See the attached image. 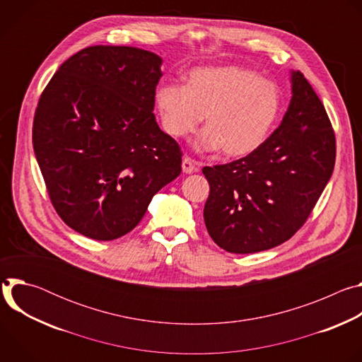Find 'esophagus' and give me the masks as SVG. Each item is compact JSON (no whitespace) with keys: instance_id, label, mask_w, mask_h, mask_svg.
Returning <instances> with one entry per match:
<instances>
[{"instance_id":"esophagus-1","label":"esophagus","mask_w":362,"mask_h":362,"mask_svg":"<svg viewBox=\"0 0 362 362\" xmlns=\"http://www.w3.org/2000/svg\"><path fill=\"white\" fill-rule=\"evenodd\" d=\"M182 169H183V172L186 175H190V173H193L196 170V162L193 159H190V158H185L183 162H182Z\"/></svg>"}]
</instances>
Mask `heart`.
Here are the masks:
<instances>
[{"mask_svg":"<svg viewBox=\"0 0 362 362\" xmlns=\"http://www.w3.org/2000/svg\"><path fill=\"white\" fill-rule=\"evenodd\" d=\"M154 103L163 129L176 139L193 133L204 116L197 148H222L228 158H243L259 148L281 112L278 87L235 66L194 69L186 86L162 83Z\"/></svg>","mask_w":362,"mask_h":362,"instance_id":"heart-1","label":"heart"}]
</instances>
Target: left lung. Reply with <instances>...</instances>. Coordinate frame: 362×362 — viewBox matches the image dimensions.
Returning <instances> with one entry per match:
<instances>
[{
	"instance_id": "8db88e82",
	"label": "left lung",
	"mask_w": 362,
	"mask_h": 362,
	"mask_svg": "<svg viewBox=\"0 0 362 362\" xmlns=\"http://www.w3.org/2000/svg\"><path fill=\"white\" fill-rule=\"evenodd\" d=\"M279 127L247 156L203 168L211 193L203 218L230 253H255L291 239L311 215L335 165V134L322 101L300 71Z\"/></svg>"
}]
</instances>
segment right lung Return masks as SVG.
I'll list each match as a JSON object with an SVG mask.
<instances>
[{
    "label": "right lung",
    "instance_id": "add662e5",
    "mask_svg": "<svg viewBox=\"0 0 362 362\" xmlns=\"http://www.w3.org/2000/svg\"><path fill=\"white\" fill-rule=\"evenodd\" d=\"M162 63L136 47H87L40 97L33 146L48 196L64 223L87 238L129 233L182 172L179 144L153 115Z\"/></svg>",
    "mask_w": 362,
    "mask_h": 362
}]
</instances>
